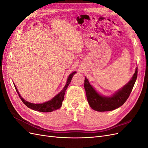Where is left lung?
<instances>
[{
    "label": "left lung",
    "mask_w": 148,
    "mask_h": 148,
    "mask_svg": "<svg viewBox=\"0 0 148 148\" xmlns=\"http://www.w3.org/2000/svg\"><path fill=\"white\" fill-rule=\"evenodd\" d=\"M137 75L138 67L136 68L135 72L130 82L110 96L101 95L89 83L88 78L85 77L84 87L89 106L93 110L98 112L110 111L119 108L124 104L130 95L136 80Z\"/></svg>",
    "instance_id": "8db88e82"
}]
</instances>
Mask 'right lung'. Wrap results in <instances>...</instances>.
<instances>
[{"instance_id": "add662e5", "label": "right lung", "mask_w": 148, "mask_h": 148, "mask_svg": "<svg viewBox=\"0 0 148 148\" xmlns=\"http://www.w3.org/2000/svg\"><path fill=\"white\" fill-rule=\"evenodd\" d=\"M76 73H77V71H73V72L70 74L69 77L67 78V80H66L65 86L60 92L58 93L56 96L53 97L51 100H49L44 103H41V104H34V103H31L25 100L21 96L20 94L19 93L18 91V89L15 86V84L14 83H13V84H14L16 91L17 93L18 94V96L20 97L21 100L26 106L28 107V108L36 111L41 112H50L54 111L61 107L62 105V102H63L64 99V95H65V91L66 90L67 88H68L69 84L70 83L73 75Z\"/></svg>"}]
</instances>
